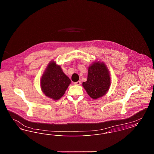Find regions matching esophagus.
Masks as SVG:
<instances>
[{"label":"esophagus","instance_id":"obj_1","mask_svg":"<svg viewBox=\"0 0 154 154\" xmlns=\"http://www.w3.org/2000/svg\"><path fill=\"white\" fill-rule=\"evenodd\" d=\"M74 85H80L81 84L80 81H77V82H74Z\"/></svg>","mask_w":154,"mask_h":154}]
</instances>
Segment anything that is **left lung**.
Returning <instances> with one entry per match:
<instances>
[{
  "instance_id": "obj_1",
  "label": "left lung",
  "mask_w": 154,
  "mask_h": 154,
  "mask_svg": "<svg viewBox=\"0 0 154 154\" xmlns=\"http://www.w3.org/2000/svg\"><path fill=\"white\" fill-rule=\"evenodd\" d=\"M110 74L103 63L95 62L88 68L87 80L82 83L88 95L94 99L104 95L110 85Z\"/></svg>"
}]
</instances>
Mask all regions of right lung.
I'll return each mask as SVG.
<instances>
[{"mask_svg": "<svg viewBox=\"0 0 154 154\" xmlns=\"http://www.w3.org/2000/svg\"><path fill=\"white\" fill-rule=\"evenodd\" d=\"M71 81L55 62L49 63L41 79V88L47 96L57 100L65 93Z\"/></svg>", "mask_w": 154, "mask_h": 154, "instance_id": "right-lung-1", "label": "right lung"}]
</instances>
